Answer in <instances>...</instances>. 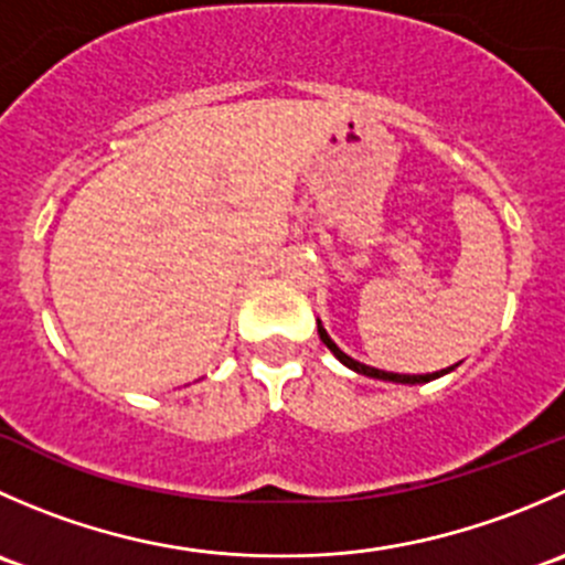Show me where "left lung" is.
I'll return each mask as SVG.
<instances>
[{
  "instance_id": "8db88e82",
  "label": "left lung",
  "mask_w": 565,
  "mask_h": 565,
  "mask_svg": "<svg viewBox=\"0 0 565 565\" xmlns=\"http://www.w3.org/2000/svg\"><path fill=\"white\" fill-rule=\"evenodd\" d=\"M317 330H319V339H322V344L328 347L330 352H333L335 358H339L341 363H344L347 369H352V372L363 374V377H374V380H385V383H402V385H420V383H431V380L443 377V374L454 372V366L443 369V372H435V374H396V372H383V369H374V366H366V363H358L355 358H350L347 352H341L339 347H335V341L330 339L328 330L322 328V322L317 319ZM459 366V363H457Z\"/></svg>"
}]
</instances>
